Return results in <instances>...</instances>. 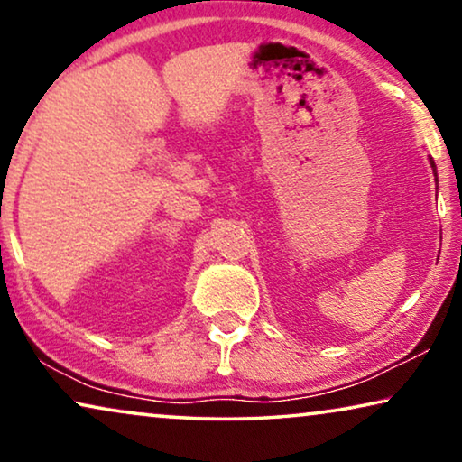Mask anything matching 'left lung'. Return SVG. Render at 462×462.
<instances>
[{"label": "left lung", "mask_w": 462, "mask_h": 462, "mask_svg": "<svg viewBox=\"0 0 462 462\" xmlns=\"http://www.w3.org/2000/svg\"><path fill=\"white\" fill-rule=\"evenodd\" d=\"M429 163H431V169H433V175H435V181H438V169H435V163H433V159L429 157Z\"/></svg>", "instance_id": "obj_1"}]
</instances>
